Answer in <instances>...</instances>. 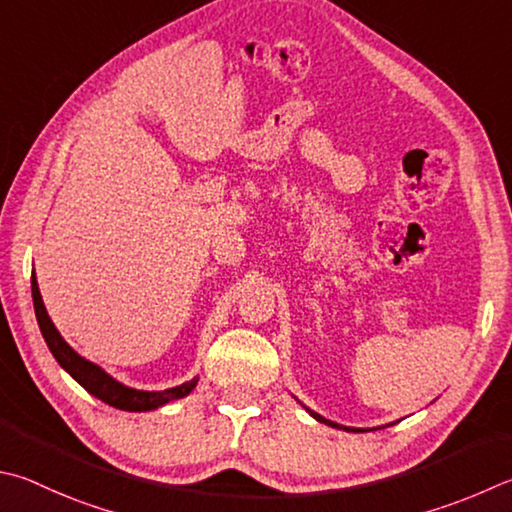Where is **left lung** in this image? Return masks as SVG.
<instances>
[{
  "instance_id": "obj_1",
  "label": "left lung",
  "mask_w": 512,
  "mask_h": 512,
  "mask_svg": "<svg viewBox=\"0 0 512 512\" xmlns=\"http://www.w3.org/2000/svg\"><path fill=\"white\" fill-rule=\"evenodd\" d=\"M311 414H313L315 418H318V421H320V423H327V425H331V427H340L338 423H331V421H327V418H322L320 414H315V412H311ZM342 430H351V427H342ZM353 432H356V430H353Z\"/></svg>"
}]
</instances>
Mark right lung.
Instances as JSON below:
<instances>
[{
	"label": "right lung",
	"instance_id": "right-lung-1",
	"mask_svg": "<svg viewBox=\"0 0 512 512\" xmlns=\"http://www.w3.org/2000/svg\"><path fill=\"white\" fill-rule=\"evenodd\" d=\"M31 291H33V306H35L37 324H40L44 342L49 345L53 358L58 360L60 367L67 369L69 374L76 378L89 394L100 398L102 403L116 407V410H125V412H147V410H156V407H161L170 401H176V398L188 396L194 389V385H197V378H192L190 383H183L179 387L165 389V392H141V389L120 385L118 380L105 374V371H102L98 365H94V362H89L82 356H78V353L62 340L58 329L53 327L49 313H46V309H44L35 273L31 277Z\"/></svg>",
	"mask_w": 512,
	"mask_h": 512
}]
</instances>
